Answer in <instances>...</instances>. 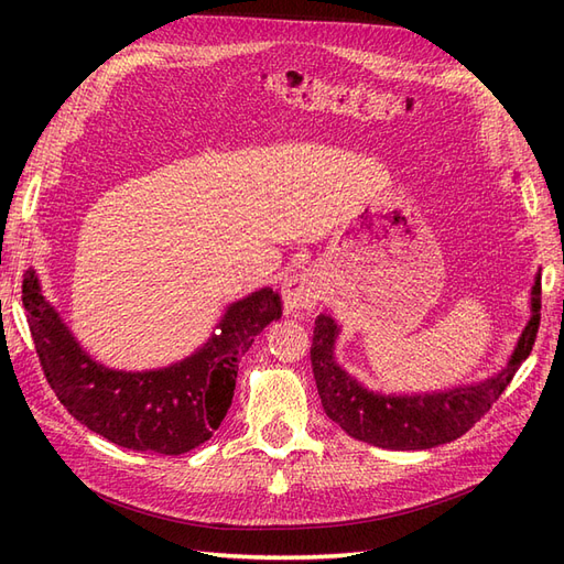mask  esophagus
Instances as JSON below:
<instances>
[{
	"mask_svg": "<svg viewBox=\"0 0 564 564\" xmlns=\"http://www.w3.org/2000/svg\"><path fill=\"white\" fill-rule=\"evenodd\" d=\"M282 299H284L286 315L313 311L315 305L324 299V284L317 272L313 270L296 272V275H292L282 284Z\"/></svg>",
	"mask_w": 564,
	"mask_h": 564,
	"instance_id": "esophagus-1",
	"label": "esophagus"
}]
</instances>
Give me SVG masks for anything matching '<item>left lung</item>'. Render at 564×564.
<instances>
[{
  "instance_id": "obj_1",
  "label": "left lung",
  "mask_w": 564,
  "mask_h": 564,
  "mask_svg": "<svg viewBox=\"0 0 564 564\" xmlns=\"http://www.w3.org/2000/svg\"><path fill=\"white\" fill-rule=\"evenodd\" d=\"M539 311L541 275H536L532 286V317L508 365L497 377L445 392H425V395H379L357 383L334 357L336 322L329 315H317L311 362L324 412L350 437L369 442L373 447L409 452L445 445L468 433L513 381L516 371L534 348L541 322Z\"/></svg>"
}]
</instances>
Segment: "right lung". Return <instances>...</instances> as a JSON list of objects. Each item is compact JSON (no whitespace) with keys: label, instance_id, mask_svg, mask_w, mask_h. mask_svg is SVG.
Here are the masks:
<instances>
[{"label":"right lung","instance_id":"add662e5","mask_svg":"<svg viewBox=\"0 0 564 564\" xmlns=\"http://www.w3.org/2000/svg\"><path fill=\"white\" fill-rule=\"evenodd\" d=\"M23 305L44 377L61 404L119 447L178 456L207 442L226 419L237 360L265 324L282 317L280 294L261 289L232 303L195 355L155 371H115L79 348L42 296L35 270L23 275Z\"/></svg>","mask_w":564,"mask_h":564}]
</instances>
